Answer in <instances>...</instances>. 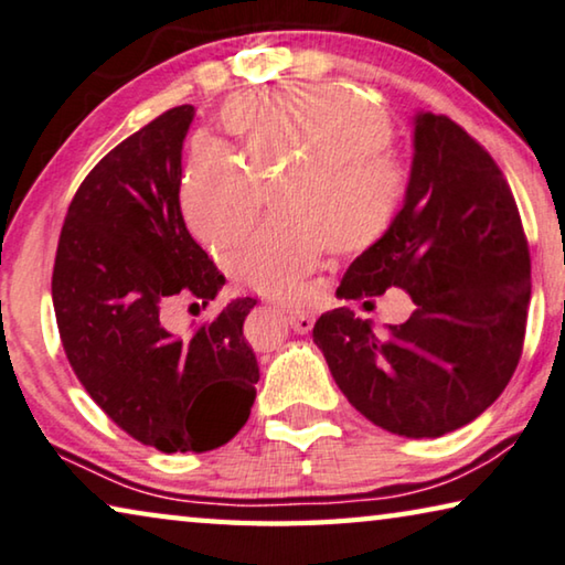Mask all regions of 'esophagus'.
I'll use <instances>...</instances> for the list:
<instances>
[{"label":"esophagus","mask_w":565,"mask_h":565,"mask_svg":"<svg viewBox=\"0 0 565 565\" xmlns=\"http://www.w3.org/2000/svg\"><path fill=\"white\" fill-rule=\"evenodd\" d=\"M312 320H316V316L308 310H300V308H290L288 310V323L295 333H308L312 328Z\"/></svg>","instance_id":"obj_1"}]
</instances>
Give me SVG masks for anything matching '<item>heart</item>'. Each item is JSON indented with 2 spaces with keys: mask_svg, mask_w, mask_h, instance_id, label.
Listing matches in <instances>:
<instances>
[{
  "mask_svg": "<svg viewBox=\"0 0 565 565\" xmlns=\"http://www.w3.org/2000/svg\"><path fill=\"white\" fill-rule=\"evenodd\" d=\"M239 156L199 141L179 181V212L206 247L242 237L263 204L259 181L292 163L275 194L280 212L227 255L234 280L270 298H292L328 249L353 253L392 230L406 171L388 149V113L338 85L290 83L242 93L222 108Z\"/></svg>",
  "mask_w": 565,
  "mask_h": 565,
  "instance_id": "obj_1",
  "label": "heart"
}]
</instances>
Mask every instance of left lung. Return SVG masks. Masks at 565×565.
<instances>
[{
  "label": "left lung",
  "instance_id": "obj_1",
  "mask_svg": "<svg viewBox=\"0 0 565 565\" xmlns=\"http://www.w3.org/2000/svg\"><path fill=\"white\" fill-rule=\"evenodd\" d=\"M409 292L402 326L373 331L351 308L323 312L312 341L345 398L376 427L437 439L477 419L520 361L531 253L513 192L475 138L447 116L414 113L404 206L353 259L341 300Z\"/></svg>",
  "mask_w": 565,
  "mask_h": 565
}]
</instances>
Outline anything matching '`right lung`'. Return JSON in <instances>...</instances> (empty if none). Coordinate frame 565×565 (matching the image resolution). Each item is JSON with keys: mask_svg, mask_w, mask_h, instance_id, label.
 Wrapping results in <instances>:
<instances>
[{"mask_svg": "<svg viewBox=\"0 0 565 565\" xmlns=\"http://www.w3.org/2000/svg\"><path fill=\"white\" fill-rule=\"evenodd\" d=\"M194 106H179L103 156L60 232L52 306L67 361L120 429L161 452L222 447L249 419L259 381L242 338L253 298L177 338L161 323L173 295L214 300L224 275L179 212L181 149Z\"/></svg>", "mask_w": 565, "mask_h": 565, "instance_id": "add662e5", "label": "right lung"}]
</instances>
